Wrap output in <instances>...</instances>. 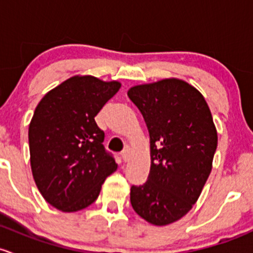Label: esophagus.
Instances as JSON below:
<instances>
[{
	"mask_svg": "<svg viewBox=\"0 0 253 253\" xmlns=\"http://www.w3.org/2000/svg\"><path fill=\"white\" fill-rule=\"evenodd\" d=\"M129 157H130V150L126 147V150L122 152V160H123L124 162H127V161H129Z\"/></svg>",
	"mask_w": 253,
	"mask_h": 253,
	"instance_id": "1",
	"label": "esophagus"
}]
</instances>
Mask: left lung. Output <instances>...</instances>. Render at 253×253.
<instances>
[{
	"label": "left lung",
	"instance_id": "8db88e82",
	"mask_svg": "<svg viewBox=\"0 0 253 253\" xmlns=\"http://www.w3.org/2000/svg\"><path fill=\"white\" fill-rule=\"evenodd\" d=\"M127 96L150 134L147 181L131 186L135 212L153 225H168L196 204L212 170L217 129L202 93L176 78L135 85Z\"/></svg>",
	"mask_w": 253,
	"mask_h": 253
}]
</instances>
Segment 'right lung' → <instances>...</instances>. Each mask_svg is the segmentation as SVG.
Instances as JSON below:
<instances>
[{
  "mask_svg": "<svg viewBox=\"0 0 253 253\" xmlns=\"http://www.w3.org/2000/svg\"><path fill=\"white\" fill-rule=\"evenodd\" d=\"M121 86L116 80L74 75L36 106L29 124L31 171L43 199L62 212L93 204L103 181L117 170L95 117Z\"/></svg>",
  "mask_w": 253,
  "mask_h": 253,
  "instance_id": "right-lung-1",
  "label": "right lung"
}]
</instances>
